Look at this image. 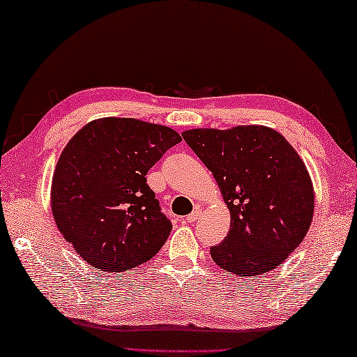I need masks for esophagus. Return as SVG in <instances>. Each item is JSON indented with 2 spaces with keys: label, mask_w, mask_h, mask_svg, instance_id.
Returning <instances> with one entry per match:
<instances>
[{
  "label": "esophagus",
  "mask_w": 357,
  "mask_h": 357,
  "mask_svg": "<svg viewBox=\"0 0 357 357\" xmlns=\"http://www.w3.org/2000/svg\"><path fill=\"white\" fill-rule=\"evenodd\" d=\"M201 215H202V210L201 208H195V210H192V213L186 217V221H188V223H195V221H197V220L201 218Z\"/></svg>",
  "instance_id": "34e87169"
}]
</instances>
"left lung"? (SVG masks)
<instances>
[{
	"label": "left lung",
	"instance_id": "left-lung-1",
	"mask_svg": "<svg viewBox=\"0 0 357 357\" xmlns=\"http://www.w3.org/2000/svg\"><path fill=\"white\" fill-rule=\"evenodd\" d=\"M182 136L217 180L229 232L210 248L215 264L241 277L277 268L302 243L314 212L305 162L288 140L261 125L196 128Z\"/></svg>",
	"mask_w": 357,
	"mask_h": 357
}]
</instances>
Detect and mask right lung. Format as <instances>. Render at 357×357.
Segmentation results:
<instances>
[{"mask_svg":"<svg viewBox=\"0 0 357 357\" xmlns=\"http://www.w3.org/2000/svg\"><path fill=\"white\" fill-rule=\"evenodd\" d=\"M182 137L136 119L86 123L63 149L50 188L58 231L82 259L128 272L161 250L172 225L147 185L149 169Z\"/></svg>","mask_w":357,"mask_h":357,"instance_id":"1","label":"right lung"}]
</instances>
